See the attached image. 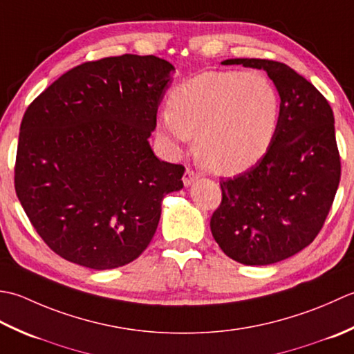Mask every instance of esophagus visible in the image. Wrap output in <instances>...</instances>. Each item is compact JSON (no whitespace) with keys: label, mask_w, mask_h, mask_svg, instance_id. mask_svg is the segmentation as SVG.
I'll return each mask as SVG.
<instances>
[{"label":"esophagus","mask_w":354,"mask_h":354,"mask_svg":"<svg viewBox=\"0 0 354 354\" xmlns=\"http://www.w3.org/2000/svg\"><path fill=\"white\" fill-rule=\"evenodd\" d=\"M196 178H197L196 172H194L191 168H186L185 174H183V183H185V186H189Z\"/></svg>","instance_id":"obj_1"}]
</instances>
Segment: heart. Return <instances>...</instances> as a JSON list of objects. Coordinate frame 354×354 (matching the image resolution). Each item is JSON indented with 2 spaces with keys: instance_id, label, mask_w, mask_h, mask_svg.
<instances>
[{
  "instance_id": "1",
  "label": "heart",
  "mask_w": 354,
  "mask_h": 354,
  "mask_svg": "<svg viewBox=\"0 0 354 354\" xmlns=\"http://www.w3.org/2000/svg\"><path fill=\"white\" fill-rule=\"evenodd\" d=\"M279 122V96L258 71H205L174 86L158 127L180 149L196 138L207 169L232 176L249 169L270 148Z\"/></svg>"
}]
</instances>
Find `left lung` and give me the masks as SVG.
Instances as JSON below:
<instances>
[{
    "label": "left lung",
    "mask_w": 354,
    "mask_h": 354,
    "mask_svg": "<svg viewBox=\"0 0 354 354\" xmlns=\"http://www.w3.org/2000/svg\"><path fill=\"white\" fill-rule=\"evenodd\" d=\"M263 68L279 93V122L270 148L234 178L220 182L211 230L225 254L246 266L278 263L307 248L333 205L341 157L327 99L283 62L227 59Z\"/></svg>",
    "instance_id": "left-lung-1"
}]
</instances>
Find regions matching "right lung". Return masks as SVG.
<instances>
[{
    "instance_id": "right-lung-1",
    "label": "right lung",
    "mask_w": 354,
    "mask_h": 354,
    "mask_svg": "<svg viewBox=\"0 0 354 354\" xmlns=\"http://www.w3.org/2000/svg\"><path fill=\"white\" fill-rule=\"evenodd\" d=\"M172 70L153 55L88 61L27 106L15 191L56 255L116 269L153 240L165 194L183 187V165L160 162L148 142Z\"/></svg>"
}]
</instances>
